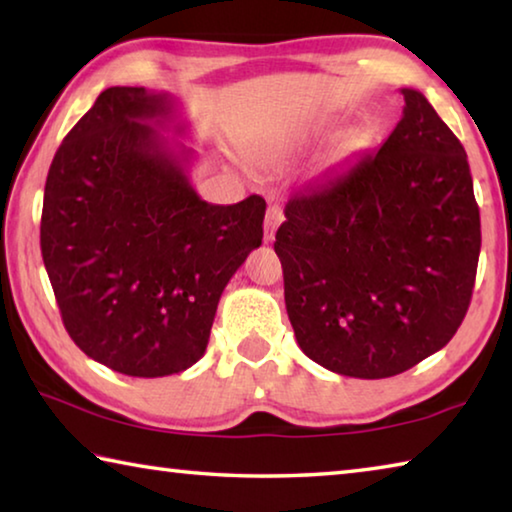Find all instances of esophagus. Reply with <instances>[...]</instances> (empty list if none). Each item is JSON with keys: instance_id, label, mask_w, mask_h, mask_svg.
Masks as SVG:
<instances>
[{"instance_id": "obj_1", "label": "esophagus", "mask_w": 512, "mask_h": 512, "mask_svg": "<svg viewBox=\"0 0 512 512\" xmlns=\"http://www.w3.org/2000/svg\"><path fill=\"white\" fill-rule=\"evenodd\" d=\"M284 221V214H282V207L280 205H268L266 210V219H264V241L275 239V230L280 228V223Z\"/></svg>"}]
</instances>
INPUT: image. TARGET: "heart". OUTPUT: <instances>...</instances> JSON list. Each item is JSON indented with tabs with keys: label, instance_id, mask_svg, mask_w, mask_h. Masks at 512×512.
Instances as JSON below:
<instances>
[{
	"label": "heart",
	"instance_id": "heart-1",
	"mask_svg": "<svg viewBox=\"0 0 512 512\" xmlns=\"http://www.w3.org/2000/svg\"><path fill=\"white\" fill-rule=\"evenodd\" d=\"M336 126V119L329 115H316L298 121H289V124H282L275 131L266 133L248 146V155L255 164H262V167H271L282 160L291 158V155L300 153L307 149L311 142L320 140L327 133H332ZM366 144V133L361 128H350V131H343L334 142V155H348L352 151L361 149Z\"/></svg>",
	"mask_w": 512,
	"mask_h": 512
}]
</instances>
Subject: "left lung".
I'll return each instance as SVG.
<instances>
[{
    "label": "left lung",
    "mask_w": 512,
    "mask_h": 512,
    "mask_svg": "<svg viewBox=\"0 0 512 512\" xmlns=\"http://www.w3.org/2000/svg\"><path fill=\"white\" fill-rule=\"evenodd\" d=\"M366 153L291 194L275 235L300 350L345 377L400 375L470 307L481 219L463 144L422 92Z\"/></svg>",
    "instance_id": "left-lung-1"
}]
</instances>
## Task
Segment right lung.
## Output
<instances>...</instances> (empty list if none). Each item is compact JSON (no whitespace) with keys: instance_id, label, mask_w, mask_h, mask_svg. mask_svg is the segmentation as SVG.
<instances>
[{"instance_id":"add662e5","label":"right lung","mask_w":512,"mask_h":512,"mask_svg":"<svg viewBox=\"0 0 512 512\" xmlns=\"http://www.w3.org/2000/svg\"><path fill=\"white\" fill-rule=\"evenodd\" d=\"M178 101L108 88L60 144L40 248L63 325L90 359L128 377L203 357L221 293L262 246L266 201L212 205L189 180Z\"/></svg>"}]
</instances>
